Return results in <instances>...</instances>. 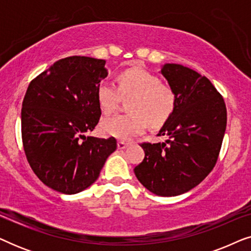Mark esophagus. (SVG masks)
<instances>
[{
	"label": "esophagus",
	"mask_w": 251,
	"mask_h": 251,
	"mask_svg": "<svg viewBox=\"0 0 251 251\" xmlns=\"http://www.w3.org/2000/svg\"><path fill=\"white\" fill-rule=\"evenodd\" d=\"M128 146H129V144L126 143V142H122V140H120V142L118 143V149L119 150H125Z\"/></svg>",
	"instance_id": "obj_1"
}]
</instances>
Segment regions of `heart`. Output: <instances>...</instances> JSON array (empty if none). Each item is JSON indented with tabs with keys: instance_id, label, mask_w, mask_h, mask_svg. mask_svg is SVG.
<instances>
[{
	"instance_id": "b5f03b06",
	"label": "heart",
	"mask_w": 251,
	"mask_h": 251,
	"mask_svg": "<svg viewBox=\"0 0 251 251\" xmlns=\"http://www.w3.org/2000/svg\"><path fill=\"white\" fill-rule=\"evenodd\" d=\"M121 98H131L128 101L129 114L104 119L100 125L106 136L121 140L142 135L149 125L152 128L163 126L176 106L171 88L139 66L126 68L118 75V89L108 82L98 85L97 101L104 114L114 112Z\"/></svg>"
}]
</instances>
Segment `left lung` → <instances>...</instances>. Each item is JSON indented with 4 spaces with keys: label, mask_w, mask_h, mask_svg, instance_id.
I'll list each match as a JSON object with an SVG mask.
<instances>
[{
    "label": "left lung",
    "mask_w": 251,
    "mask_h": 251,
    "mask_svg": "<svg viewBox=\"0 0 251 251\" xmlns=\"http://www.w3.org/2000/svg\"><path fill=\"white\" fill-rule=\"evenodd\" d=\"M161 74L176 96L173 115L157 136L164 143H143L145 157L133 171L160 197H176L197 186L217 162L226 129V106L205 76L179 64H164Z\"/></svg>",
    "instance_id": "left-lung-1"
}]
</instances>
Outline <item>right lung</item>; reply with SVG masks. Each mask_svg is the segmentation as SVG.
Listing matches in <instances>:
<instances>
[{"instance_id":"right-lung-1","label":"right lung","mask_w":251,"mask_h":251,"mask_svg":"<svg viewBox=\"0 0 251 251\" xmlns=\"http://www.w3.org/2000/svg\"><path fill=\"white\" fill-rule=\"evenodd\" d=\"M104 59L64 58L27 88L22 108V137L27 161L48 187L76 194L97 180L116 150L114 137H87L101 109L97 88L107 76Z\"/></svg>"}]
</instances>
